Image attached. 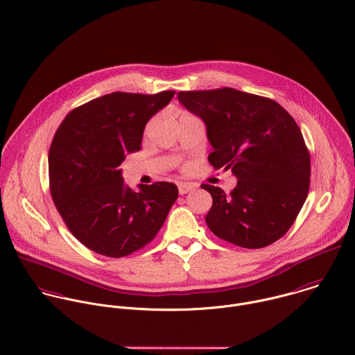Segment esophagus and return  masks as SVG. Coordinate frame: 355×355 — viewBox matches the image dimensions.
<instances>
[{
  "instance_id": "esophagus-1",
  "label": "esophagus",
  "mask_w": 355,
  "mask_h": 355,
  "mask_svg": "<svg viewBox=\"0 0 355 355\" xmlns=\"http://www.w3.org/2000/svg\"><path fill=\"white\" fill-rule=\"evenodd\" d=\"M196 189V186L194 184H191V183H187V182H184V183H180L179 184V193L183 196V194H187V193H190L191 190H194Z\"/></svg>"
}]
</instances>
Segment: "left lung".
Returning <instances> with one entry per match:
<instances>
[{
	"label": "left lung",
	"mask_w": 355,
	"mask_h": 355,
	"mask_svg": "<svg viewBox=\"0 0 355 355\" xmlns=\"http://www.w3.org/2000/svg\"><path fill=\"white\" fill-rule=\"evenodd\" d=\"M179 102L207 125L215 169H232L236 186L212 196L205 222L219 238L264 248L291 229L310 189V154L300 128L277 102L233 88L187 91Z\"/></svg>",
	"instance_id": "obj_1"
}]
</instances>
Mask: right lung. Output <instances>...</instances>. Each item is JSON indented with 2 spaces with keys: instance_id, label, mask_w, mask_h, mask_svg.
Masks as SVG:
<instances>
[{
  "instance_id": "right-lung-1",
  "label": "right lung",
  "mask_w": 355,
  "mask_h": 355,
  "mask_svg": "<svg viewBox=\"0 0 355 355\" xmlns=\"http://www.w3.org/2000/svg\"><path fill=\"white\" fill-rule=\"evenodd\" d=\"M175 91L113 92L71 110L48 155L52 200L67 229L91 250L123 257L147 245L178 198L169 182L125 186L121 162L140 150L144 126Z\"/></svg>"
}]
</instances>
